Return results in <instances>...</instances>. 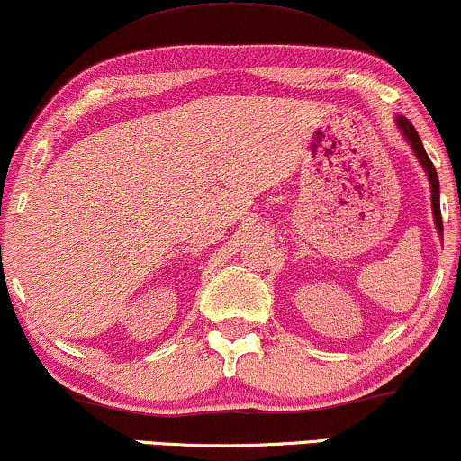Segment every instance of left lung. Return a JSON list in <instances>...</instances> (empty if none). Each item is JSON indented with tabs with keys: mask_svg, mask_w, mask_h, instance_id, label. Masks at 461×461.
<instances>
[{
	"mask_svg": "<svg viewBox=\"0 0 461 461\" xmlns=\"http://www.w3.org/2000/svg\"><path fill=\"white\" fill-rule=\"evenodd\" d=\"M397 127L402 129L405 140H408L410 146H412L414 155L419 157V161L423 164L427 176H429V185H431V207H434V220H436V226H438V232L442 235V213H440V181H438V172L434 164H431L429 155L425 153V146L423 142H420L419 133H416L414 124L408 121L405 116H399L397 118Z\"/></svg>",
	"mask_w": 461,
	"mask_h": 461,
	"instance_id": "left-lung-1",
	"label": "left lung"
}]
</instances>
